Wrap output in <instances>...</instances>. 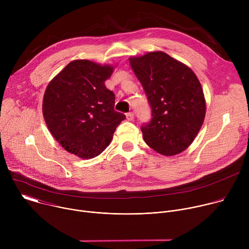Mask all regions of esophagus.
I'll use <instances>...</instances> for the list:
<instances>
[{
    "instance_id": "obj_1",
    "label": "esophagus",
    "mask_w": 249,
    "mask_h": 249,
    "mask_svg": "<svg viewBox=\"0 0 249 249\" xmlns=\"http://www.w3.org/2000/svg\"><path fill=\"white\" fill-rule=\"evenodd\" d=\"M126 118L128 121H132L134 119V114L132 112H129L126 114Z\"/></svg>"
}]
</instances>
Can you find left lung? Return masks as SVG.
I'll return each mask as SVG.
<instances>
[{
    "label": "left lung",
    "mask_w": 249,
    "mask_h": 249,
    "mask_svg": "<svg viewBox=\"0 0 249 249\" xmlns=\"http://www.w3.org/2000/svg\"><path fill=\"white\" fill-rule=\"evenodd\" d=\"M152 108V120L142 126L143 138L166 157L185 151L199 133L206 100L193 71L162 51L129 58Z\"/></svg>",
    "instance_id": "left-lung-1"
}]
</instances>
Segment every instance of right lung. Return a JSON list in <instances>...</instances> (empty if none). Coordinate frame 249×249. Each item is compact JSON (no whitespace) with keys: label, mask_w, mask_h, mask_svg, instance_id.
<instances>
[{"label":"right lung","mask_w":249,"mask_h":249,"mask_svg":"<svg viewBox=\"0 0 249 249\" xmlns=\"http://www.w3.org/2000/svg\"><path fill=\"white\" fill-rule=\"evenodd\" d=\"M113 71L111 65L74 60L48 84L43 117L52 136L70 154L84 160L97 157L126 118L114 110L115 94L104 85Z\"/></svg>","instance_id":"obj_1"}]
</instances>
